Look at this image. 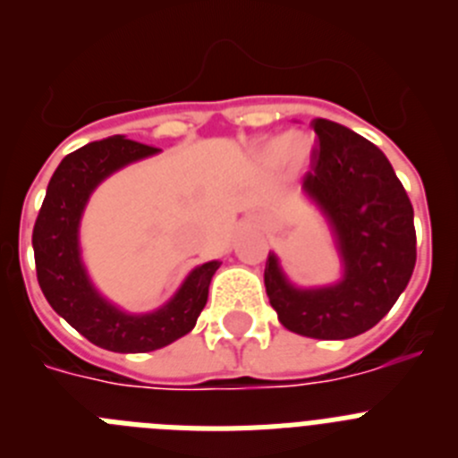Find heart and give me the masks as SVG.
I'll return each mask as SVG.
<instances>
[{"label":"heart","instance_id":"heart-1","mask_svg":"<svg viewBox=\"0 0 458 458\" xmlns=\"http://www.w3.org/2000/svg\"><path fill=\"white\" fill-rule=\"evenodd\" d=\"M307 141L302 140V137L298 135H291L286 137V140H282L279 144H273V147H268L266 151H268V156H282L286 157V160H293V163H301L302 157L307 156Z\"/></svg>","mask_w":458,"mask_h":458}]
</instances>
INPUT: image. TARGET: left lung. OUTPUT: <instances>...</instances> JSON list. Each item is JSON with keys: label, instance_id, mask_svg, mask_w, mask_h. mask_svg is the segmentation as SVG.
<instances>
[{"label": "left lung", "instance_id": "8db88e82", "mask_svg": "<svg viewBox=\"0 0 458 458\" xmlns=\"http://www.w3.org/2000/svg\"><path fill=\"white\" fill-rule=\"evenodd\" d=\"M318 147L305 190L330 217L344 257V279L314 291L293 289L275 254L266 293L279 323L314 339H349L386 317L411 279L418 248L412 204L378 147L358 132L314 119Z\"/></svg>", "mask_w": 458, "mask_h": 458}]
</instances>
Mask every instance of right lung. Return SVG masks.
I'll list each match as a JSON object with an SVG mask.
<instances>
[{"label": "right lung", "mask_w": 458, "mask_h": 458, "mask_svg": "<svg viewBox=\"0 0 458 458\" xmlns=\"http://www.w3.org/2000/svg\"><path fill=\"white\" fill-rule=\"evenodd\" d=\"M156 151L160 148L116 135L68 153L52 174L31 233L36 277L52 310L89 342L114 353H147L188 335L208 301L210 277L220 268V261L194 268L163 310L141 317L123 314L93 291L78 248L84 204L105 176Z\"/></svg>", "instance_id": "right-lung-1"}]
</instances>
